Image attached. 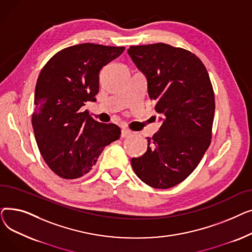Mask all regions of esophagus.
<instances>
[{"mask_svg": "<svg viewBox=\"0 0 252 252\" xmlns=\"http://www.w3.org/2000/svg\"><path fill=\"white\" fill-rule=\"evenodd\" d=\"M131 136V131L127 128H123L122 129V137L123 138H128Z\"/></svg>", "mask_w": 252, "mask_h": 252, "instance_id": "obj_1", "label": "esophagus"}]
</instances>
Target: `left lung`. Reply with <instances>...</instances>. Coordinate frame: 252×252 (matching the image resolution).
<instances>
[{
    "label": "left lung",
    "instance_id": "obj_1",
    "mask_svg": "<svg viewBox=\"0 0 252 252\" xmlns=\"http://www.w3.org/2000/svg\"><path fill=\"white\" fill-rule=\"evenodd\" d=\"M127 52L147 76L149 97L163 118L146 153L131 158V166L148 186L168 189L193 173L209 147L214 88L202 61L186 49L157 43L130 46Z\"/></svg>",
    "mask_w": 252,
    "mask_h": 252
}]
</instances>
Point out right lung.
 I'll list each match as a JSON object with an SVG mask.
<instances>
[{
  "label": "right lung",
  "mask_w": 252,
  "mask_h": 252,
  "mask_svg": "<svg viewBox=\"0 0 252 252\" xmlns=\"http://www.w3.org/2000/svg\"><path fill=\"white\" fill-rule=\"evenodd\" d=\"M125 49L92 43L71 46L56 53L39 72L32 124L38 150L57 176H85L103 149L121 138L116 125L99 123L81 108L96 101L101 68Z\"/></svg>",
  "instance_id": "obj_1"
}]
</instances>
